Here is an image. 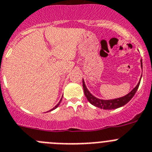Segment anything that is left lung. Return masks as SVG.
Masks as SVG:
<instances>
[{"instance_id": "obj_1", "label": "left lung", "mask_w": 152, "mask_h": 152, "mask_svg": "<svg viewBox=\"0 0 152 152\" xmlns=\"http://www.w3.org/2000/svg\"><path fill=\"white\" fill-rule=\"evenodd\" d=\"M141 67L142 69V62L141 60ZM142 77V76H141ZM141 78L139 82L138 83L137 86L125 96H123L121 98H114V99H110V100H104V99H100V98H96L94 95H92L88 91L87 87L86 86L84 80L83 79V90H84L85 95H86V98L88 99L90 104L95 107H98L99 108L104 109V110H113V109H117L120 107H123L127 104L128 102L132 99V97L134 95L136 94V91H137L138 88H139V84H140Z\"/></svg>"}]
</instances>
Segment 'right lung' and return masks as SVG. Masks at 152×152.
<instances>
[{"label":"right lung","instance_id":"add662e5","mask_svg":"<svg viewBox=\"0 0 152 152\" xmlns=\"http://www.w3.org/2000/svg\"><path fill=\"white\" fill-rule=\"evenodd\" d=\"M61 101H62V98H61V100H60V102H59V103L57 104V105H56V106H55V107H54V108H52V109H51V110H49V111H51V110H54V109H56V108H57V107L59 106V104H61Z\"/></svg>","mask_w":152,"mask_h":152}]
</instances>
